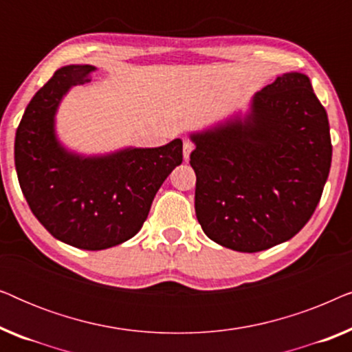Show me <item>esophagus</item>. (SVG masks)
Instances as JSON below:
<instances>
[{"label":"esophagus","instance_id":"34e87169","mask_svg":"<svg viewBox=\"0 0 352 352\" xmlns=\"http://www.w3.org/2000/svg\"><path fill=\"white\" fill-rule=\"evenodd\" d=\"M192 151H194V144L189 141H184V146H182V155H184V160H189Z\"/></svg>","mask_w":352,"mask_h":352}]
</instances>
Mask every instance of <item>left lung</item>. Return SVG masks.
Listing matches in <instances>:
<instances>
[{"label":"left lung","instance_id":"left-lung-1","mask_svg":"<svg viewBox=\"0 0 352 352\" xmlns=\"http://www.w3.org/2000/svg\"><path fill=\"white\" fill-rule=\"evenodd\" d=\"M189 138L195 214L213 242L256 253L305 228L331 165L329 117L309 76H277L247 112Z\"/></svg>","mask_w":352,"mask_h":352}]
</instances>
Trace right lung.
<instances>
[{
  "instance_id": "1",
  "label": "right lung",
  "mask_w": 352,
  "mask_h": 352,
  "mask_svg": "<svg viewBox=\"0 0 352 352\" xmlns=\"http://www.w3.org/2000/svg\"><path fill=\"white\" fill-rule=\"evenodd\" d=\"M93 72V65L60 67L33 96L19 123L14 162L23 197L47 232L98 252L141 230L163 181L182 163V141L91 155L65 147L57 136V110Z\"/></svg>"
}]
</instances>
